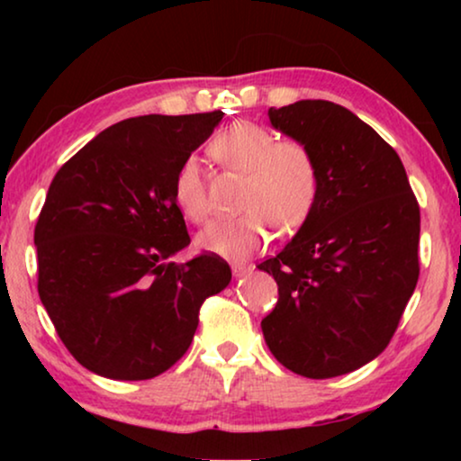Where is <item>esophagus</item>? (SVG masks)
<instances>
[{"instance_id": "34e87169", "label": "esophagus", "mask_w": 461, "mask_h": 461, "mask_svg": "<svg viewBox=\"0 0 461 461\" xmlns=\"http://www.w3.org/2000/svg\"><path fill=\"white\" fill-rule=\"evenodd\" d=\"M249 270H251V267H245V264H235V267H232V275H235L237 279H239V276L248 275Z\"/></svg>"}]
</instances>
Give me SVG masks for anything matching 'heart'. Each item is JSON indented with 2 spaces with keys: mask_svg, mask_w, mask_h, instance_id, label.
<instances>
[{
  "mask_svg": "<svg viewBox=\"0 0 461 461\" xmlns=\"http://www.w3.org/2000/svg\"><path fill=\"white\" fill-rule=\"evenodd\" d=\"M210 155L220 166L245 174L243 213L216 220L201 230L197 243L210 254L245 260L270 239V226L283 237L304 229L317 210L321 169L312 149L302 140H279L273 130L254 122H235L212 138ZM174 201L191 222L210 213L205 182L194 157L180 163L174 176Z\"/></svg>",
  "mask_w": 461,
  "mask_h": 461,
  "instance_id": "b5f03b06",
  "label": "heart"
}]
</instances>
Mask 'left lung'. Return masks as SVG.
Segmentation results:
<instances>
[{"mask_svg": "<svg viewBox=\"0 0 461 461\" xmlns=\"http://www.w3.org/2000/svg\"><path fill=\"white\" fill-rule=\"evenodd\" d=\"M268 119L312 149L321 194L304 229L258 264L279 285L264 339L298 375L350 374L386 348L418 285V199L396 150L344 106L298 100Z\"/></svg>", "mask_w": 461, "mask_h": 461, "instance_id": "left-lung-1", "label": "left lung"}]
</instances>
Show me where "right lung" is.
<instances>
[{
    "label": "right lung",
    "instance_id": "add662e5",
    "mask_svg": "<svg viewBox=\"0 0 461 461\" xmlns=\"http://www.w3.org/2000/svg\"><path fill=\"white\" fill-rule=\"evenodd\" d=\"M222 111L119 122L75 153L35 224L37 292L67 350L111 380H150L188 350L199 308L230 283L216 254L169 262L191 243L174 201L180 163Z\"/></svg>",
    "mask_w": 461,
    "mask_h": 461
}]
</instances>
